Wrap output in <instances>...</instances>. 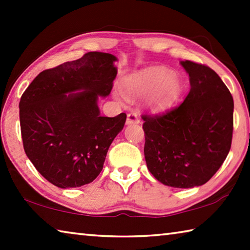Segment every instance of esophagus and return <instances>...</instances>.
<instances>
[{
    "mask_svg": "<svg viewBox=\"0 0 250 250\" xmlns=\"http://www.w3.org/2000/svg\"><path fill=\"white\" fill-rule=\"evenodd\" d=\"M140 122V119H139V116L137 113L131 112L126 116V125H133V124H139Z\"/></svg>",
    "mask_w": 250,
    "mask_h": 250,
    "instance_id": "obj_1",
    "label": "esophagus"
}]
</instances>
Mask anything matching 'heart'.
Wrapping results in <instances>:
<instances>
[{
    "instance_id": "obj_1",
    "label": "heart",
    "mask_w": 250,
    "mask_h": 250,
    "mask_svg": "<svg viewBox=\"0 0 250 250\" xmlns=\"http://www.w3.org/2000/svg\"><path fill=\"white\" fill-rule=\"evenodd\" d=\"M126 98H140L149 95L147 103L152 108L162 110L174 104L181 90L177 76L168 74L163 67H151L126 78L124 83Z\"/></svg>"
}]
</instances>
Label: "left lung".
I'll list each match as a JSON object with an SVG mask.
<instances>
[{"instance_id":"left-lung-1","label":"left lung","mask_w":250,"mask_h":250,"mask_svg":"<svg viewBox=\"0 0 250 250\" xmlns=\"http://www.w3.org/2000/svg\"><path fill=\"white\" fill-rule=\"evenodd\" d=\"M189 77L183 103L162 115H143L146 167L156 180L192 188L210 180L230 150L234 100L209 67L181 62Z\"/></svg>"}]
</instances>
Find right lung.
<instances>
[{"mask_svg": "<svg viewBox=\"0 0 250 250\" xmlns=\"http://www.w3.org/2000/svg\"><path fill=\"white\" fill-rule=\"evenodd\" d=\"M116 56L89 52L36 76L21 97L25 153L46 180L61 188L91 183L124 129L125 113L100 116L99 97L111 92Z\"/></svg>", "mask_w": 250, "mask_h": 250, "instance_id": "add662e5", "label": "right lung"}]
</instances>
